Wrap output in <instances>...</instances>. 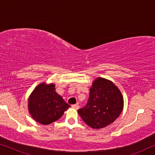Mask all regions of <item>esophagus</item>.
Listing matches in <instances>:
<instances>
[{"mask_svg":"<svg viewBox=\"0 0 155 155\" xmlns=\"http://www.w3.org/2000/svg\"><path fill=\"white\" fill-rule=\"evenodd\" d=\"M72 107L74 108V109H78L80 108L79 105H78V104H73V105H72Z\"/></svg>","mask_w":155,"mask_h":155,"instance_id":"1","label":"esophagus"}]
</instances>
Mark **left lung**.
<instances>
[{
    "label": "left lung",
    "instance_id": "left-lung-1",
    "mask_svg": "<svg viewBox=\"0 0 155 155\" xmlns=\"http://www.w3.org/2000/svg\"><path fill=\"white\" fill-rule=\"evenodd\" d=\"M124 109V98L111 81L98 78L93 82L87 103L78 112L91 128L100 129L112 124Z\"/></svg>",
    "mask_w": 155,
    "mask_h": 155
}]
</instances>
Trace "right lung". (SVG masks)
I'll return each instance as SVG.
<instances>
[{"label": "right lung", "mask_w": 155, "mask_h": 155, "mask_svg": "<svg viewBox=\"0 0 155 155\" xmlns=\"http://www.w3.org/2000/svg\"><path fill=\"white\" fill-rule=\"evenodd\" d=\"M71 107L56 92L55 84L45 82L36 87L28 100L31 117L43 125H48L59 119Z\"/></svg>", "instance_id": "right-lung-1"}]
</instances>
